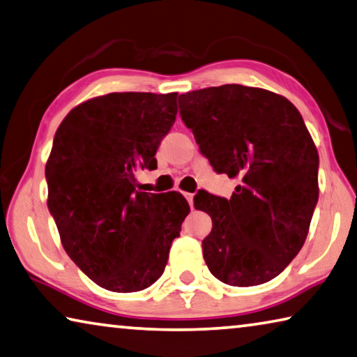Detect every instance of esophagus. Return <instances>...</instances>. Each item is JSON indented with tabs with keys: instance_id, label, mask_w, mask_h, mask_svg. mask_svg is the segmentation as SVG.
<instances>
[{
	"instance_id": "34e87169",
	"label": "esophagus",
	"mask_w": 357,
	"mask_h": 357,
	"mask_svg": "<svg viewBox=\"0 0 357 357\" xmlns=\"http://www.w3.org/2000/svg\"><path fill=\"white\" fill-rule=\"evenodd\" d=\"M184 197H185V200H188L189 206L194 208V194H184Z\"/></svg>"
}]
</instances>
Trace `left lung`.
Listing matches in <instances>:
<instances>
[{"mask_svg":"<svg viewBox=\"0 0 357 357\" xmlns=\"http://www.w3.org/2000/svg\"><path fill=\"white\" fill-rule=\"evenodd\" d=\"M179 116L214 172L240 181L229 200L195 203L213 220L202 243L209 271L230 286L273 280L302 250L319 195L301 112L268 90L225 84L181 95Z\"/></svg>","mask_w":357,"mask_h":357,"instance_id":"1","label":"left lung"}]
</instances>
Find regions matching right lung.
<instances>
[{"mask_svg":"<svg viewBox=\"0 0 357 357\" xmlns=\"http://www.w3.org/2000/svg\"><path fill=\"white\" fill-rule=\"evenodd\" d=\"M178 93L116 92L76 106L54 137L46 165L47 206L70 259L112 292L160 278L189 205L178 192L137 190L135 173L176 119Z\"/></svg>","mask_w":357,"mask_h":357,"instance_id":"obj_1","label":"right lung"}]
</instances>
